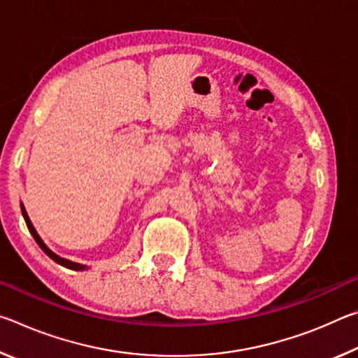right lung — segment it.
I'll use <instances>...</instances> for the list:
<instances>
[{"instance_id":"right-lung-1","label":"right lung","mask_w":358,"mask_h":358,"mask_svg":"<svg viewBox=\"0 0 358 358\" xmlns=\"http://www.w3.org/2000/svg\"><path fill=\"white\" fill-rule=\"evenodd\" d=\"M22 215H23V217H25V222H27V226H28V230H29V232H31L33 238L36 240V243L39 245L41 250L44 251L48 257H50L52 260H55L57 264H59V265L66 266V268H71V270H85V268H87V266L82 265V264H76V262H72V260H68V259H63V257H59V256H57L55 252L48 250V248L45 246L44 241H42V238H41L39 235H38V232H36V229L33 227L31 221H29V217H28V215H27V210H25V207H23V203H22Z\"/></svg>"}]
</instances>
